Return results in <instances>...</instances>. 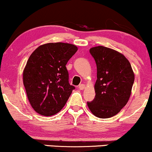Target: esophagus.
Masks as SVG:
<instances>
[{"label":"esophagus","mask_w":152,"mask_h":152,"mask_svg":"<svg viewBox=\"0 0 152 152\" xmlns=\"http://www.w3.org/2000/svg\"><path fill=\"white\" fill-rule=\"evenodd\" d=\"M85 88H86V86H85L84 84H83V83H81V84H80L79 86H78V88H79L80 90H83Z\"/></svg>","instance_id":"obj_1"}]
</instances>
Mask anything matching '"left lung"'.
<instances>
[{
  "instance_id": "left-lung-1",
  "label": "left lung",
  "mask_w": 152,
  "mask_h": 152,
  "mask_svg": "<svg viewBox=\"0 0 152 152\" xmlns=\"http://www.w3.org/2000/svg\"><path fill=\"white\" fill-rule=\"evenodd\" d=\"M89 51L96 64L97 80L95 99L87 105L97 117H112L130 98L134 81L133 69L128 59L112 48L99 46L91 48Z\"/></svg>"
}]
</instances>
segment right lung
<instances>
[{
	"label": "right lung",
	"instance_id": "right-lung-1",
	"mask_svg": "<svg viewBox=\"0 0 152 152\" xmlns=\"http://www.w3.org/2000/svg\"><path fill=\"white\" fill-rule=\"evenodd\" d=\"M67 43H48L31 53L23 72L31 106L38 114L50 116L65 106L75 87L69 83L66 65L77 51Z\"/></svg>",
	"mask_w": 152,
	"mask_h": 152
}]
</instances>
